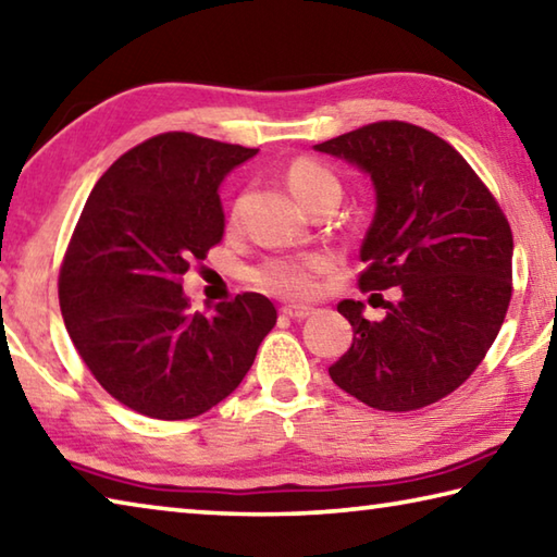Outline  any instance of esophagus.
Segmentation results:
<instances>
[{
	"instance_id": "esophagus-1",
	"label": "esophagus",
	"mask_w": 557,
	"mask_h": 557,
	"mask_svg": "<svg viewBox=\"0 0 557 557\" xmlns=\"http://www.w3.org/2000/svg\"><path fill=\"white\" fill-rule=\"evenodd\" d=\"M282 314L289 317V319H307L314 314V307H307V305H285L282 307Z\"/></svg>"
}]
</instances>
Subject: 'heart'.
<instances>
[{
    "label": "heart",
    "mask_w": 557,
    "mask_h": 557,
    "mask_svg": "<svg viewBox=\"0 0 557 557\" xmlns=\"http://www.w3.org/2000/svg\"><path fill=\"white\" fill-rule=\"evenodd\" d=\"M287 182L292 194L305 206H312L314 201L324 199V196H342V184L314 159H297L292 162L287 172ZM332 260L322 252H307V256H280L268 258L260 262L256 270V282L272 292V295L282 297H305L317 285V275L324 272Z\"/></svg>",
    "instance_id": "b5f03b06"
}]
</instances>
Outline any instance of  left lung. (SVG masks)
Segmentation results:
<instances>
[{
    "label": "left lung",
    "instance_id": "obj_1",
    "mask_svg": "<svg viewBox=\"0 0 557 557\" xmlns=\"http://www.w3.org/2000/svg\"><path fill=\"white\" fill-rule=\"evenodd\" d=\"M314 152L369 174L375 213L358 282L398 287L381 322L366 319L363 301H338L354 342L329 375L375 410L437 403L474 373L504 324L513 258L506 215L455 147L408 122H373Z\"/></svg>",
    "mask_w": 557,
    "mask_h": 557
}]
</instances>
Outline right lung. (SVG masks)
<instances>
[{"label":"right lung","mask_w":557,"mask_h":557,"mask_svg":"<svg viewBox=\"0 0 557 557\" xmlns=\"http://www.w3.org/2000/svg\"><path fill=\"white\" fill-rule=\"evenodd\" d=\"M256 154L157 135L100 176L75 225L59 277L65 329L102 388L147 418H196L228 398L277 322L258 292L191 314L182 287L223 238V178Z\"/></svg>","instance_id":"obj_1"}]
</instances>
